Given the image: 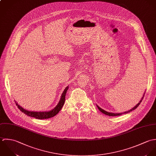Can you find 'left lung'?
I'll return each instance as SVG.
<instances>
[{
    "label": "left lung",
    "instance_id": "left-lung-1",
    "mask_svg": "<svg viewBox=\"0 0 156 156\" xmlns=\"http://www.w3.org/2000/svg\"><path fill=\"white\" fill-rule=\"evenodd\" d=\"M145 93L144 94V95H143V96H142V98H141V99H140V101L138 102V104H136L133 108H131V110H128V111H127V112H125L124 113H110V112H107V111H105V110H103V109H102L101 107H99L98 105H96V106H97V107H98V108L99 109V110L100 111V112H101L102 113H104V114H105V115H108V116H120V115H122V114H125V113H129V112H132L133 110H135L139 105H140V102H142V101L143 100V98H144V95H145Z\"/></svg>",
    "mask_w": 156,
    "mask_h": 156
}]
</instances>
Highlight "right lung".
<instances>
[{"mask_svg": "<svg viewBox=\"0 0 156 156\" xmlns=\"http://www.w3.org/2000/svg\"><path fill=\"white\" fill-rule=\"evenodd\" d=\"M69 89V86H67L65 89L64 90L61 96L60 99L58 103V104L56 105L55 107H54L52 110L48 112H32L29 111L25 108H23L22 107H21L20 105L17 104V102L15 101L16 104L18 107V108L20 109V111H22L23 113H24L27 116H29L30 117L35 118L38 119H48L50 118H52L55 116L58 113V112L61 110L62 108V106L65 102V96L66 94Z\"/></svg>", "mask_w": 156, "mask_h": 156, "instance_id": "add662e5", "label": "right lung"}]
</instances>
